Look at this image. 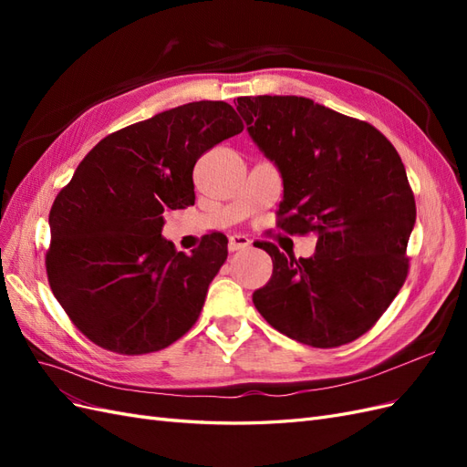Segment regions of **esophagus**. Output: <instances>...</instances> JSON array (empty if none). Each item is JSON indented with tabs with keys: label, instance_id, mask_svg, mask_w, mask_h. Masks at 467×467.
Returning a JSON list of instances; mask_svg holds the SVG:
<instances>
[{
	"label": "esophagus",
	"instance_id": "obj_1",
	"mask_svg": "<svg viewBox=\"0 0 467 467\" xmlns=\"http://www.w3.org/2000/svg\"><path fill=\"white\" fill-rule=\"evenodd\" d=\"M251 245V239L249 237H245V235H232L230 237V244H228V247H230V251L234 253V251H244V249H247Z\"/></svg>",
	"mask_w": 467,
	"mask_h": 467
}]
</instances>
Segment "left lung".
Instances as JSON below:
<instances>
[{"label": "left lung", "instance_id": "1", "mask_svg": "<svg viewBox=\"0 0 467 467\" xmlns=\"http://www.w3.org/2000/svg\"><path fill=\"white\" fill-rule=\"evenodd\" d=\"M235 107L285 181L278 225L317 234L309 259L263 245L273 276L253 304L298 343H352L384 316L409 273L417 208L400 153L372 124L306 97H237Z\"/></svg>", "mask_w": 467, "mask_h": 467}]
</instances>
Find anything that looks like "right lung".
<instances>
[{"instance_id": "1", "label": "right lung", "mask_w": 467, "mask_h": 467, "mask_svg": "<svg viewBox=\"0 0 467 467\" xmlns=\"http://www.w3.org/2000/svg\"><path fill=\"white\" fill-rule=\"evenodd\" d=\"M242 130L232 105L189 103L109 134L78 165L50 210L47 275L89 341L148 355L199 319L228 237L177 253L161 237L163 214L194 204L196 160Z\"/></svg>"}]
</instances>
